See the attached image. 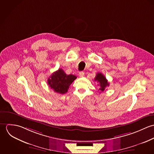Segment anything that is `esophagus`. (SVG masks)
Segmentation results:
<instances>
[{
	"mask_svg": "<svg viewBox=\"0 0 154 154\" xmlns=\"http://www.w3.org/2000/svg\"><path fill=\"white\" fill-rule=\"evenodd\" d=\"M79 76L80 77H84V72H80L79 73Z\"/></svg>",
	"mask_w": 154,
	"mask_h": 154,
	"instance_id": "34e87169",
	"label": "esophagus"
}]
</instances>
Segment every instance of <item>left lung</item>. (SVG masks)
Returning <instances> with one entry per match:
<instances>
[{"instance_id":"left-lung-1","label":"left lung","mask_w":154,"mask_h":154,"mask_svg":"<svg viewBox=\"0 0 154 154\" xmlns=\"http://www.w3.org/2000/svg\"><path fill=\"white\" fill-rule=\"evenodd\" d=\"M94 80L99 82L98 85H100V87L99 90H100L101 92H103L107 87L109 86V83L108 82L107 79L101 73H98Z\"/></svg>"}]
</instances>
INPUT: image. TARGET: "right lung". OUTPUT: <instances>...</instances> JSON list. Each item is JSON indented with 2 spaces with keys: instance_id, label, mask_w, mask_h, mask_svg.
Instances as JSON below:
<instances>
[{
  "instance_id": "1",
  "label": "right lung",
  "mask_w": 154,
  "mask_h": 154,
  "mask_svg": "<svg viewBox=\"0 0 154 154\" xmlns=\"http://www.w3.org/2000/svg\"><path fill=\"white\" fill-rule=\"evenodd\" d=\"M76 79V76L72 74L66 75L62 69H59L48 78L47 83L54 92L63 94L67 92L69 86Z\"/></svg>"
}]
</instances>
